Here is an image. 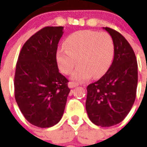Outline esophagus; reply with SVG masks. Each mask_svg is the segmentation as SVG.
Listing matches in <instances>:
<instances>
[{"instance_id": "34e87169", "label": "esophagus", "mask_w": 147, "mask_h": 147, "mask_svg": "<svg viewBox=\"0 0 147 147\" xmlns=\"http://www.w3.org/2000/svg\"><path fill=\"white\" fill-rule=\"evenodd\" d=\"M76 86H77V84L73 82H69V87L70 88H73L76 87Z\"/></svg>"}]
</instances>
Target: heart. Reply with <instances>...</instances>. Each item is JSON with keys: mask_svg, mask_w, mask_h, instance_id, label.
I'll use <instances>...</instances> for the list:
<instances>
[{"mask_svg": "<svg viewBox=\"0 0 147 147\" xmlns=\"http://www.w3.org/2000/svg\"><path fill=\"white\" fill-rule=\"evenodd\" d=\"M114 46L109 34L85 30L71 33L65 39L63 47L58 49L56 60L60 71L71 75L77 82H84L91 77L100 78L109 69L114 57Z\"/></svg>", "mask_w": 147, "mask_h": 147, "instance_id": "b5f03b06", "label": "heart"}]
</instances>
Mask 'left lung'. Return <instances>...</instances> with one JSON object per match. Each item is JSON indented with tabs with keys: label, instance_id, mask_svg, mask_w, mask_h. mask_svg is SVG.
I'll list each match as a JSON object with an SVG mask.
<instances>
[{
	"label": "left lung",
	"instance_id": "1",
	"mask_svg": "<svg viewBox=\"0 0 147 147\" xmlns=\"http://www.w3.org/2000/svg\"><path fill=\"white\" fill-rule=\"evenodd\" d=\"M103 29L113 40L114 60L99 80L88 85L85 107L92 123L111 127L125 118L135 101L137 62L132 47L121 33L109 27Z\"/></svg>",
	"mask_w": 147,
	"mask_h": 147
}]
</instances>
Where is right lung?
<instances>
[{"label":"right lung","mask_w":147,"mask_h":147,"mask_svg":"<svg viewBox=\"0 0 147 147\" xmlns=\"http://www.w3.org/2000/svg\"><path fill=\"white\" fill-rule=\"evenodd\" d=\"M62 26H47L33 35L22 47L14 76V96L28 122L51 127L59 122L70 89L69 80L59 71L58 43Z\"/></svg>","instance_id":"add662e5"}]
</instances>
